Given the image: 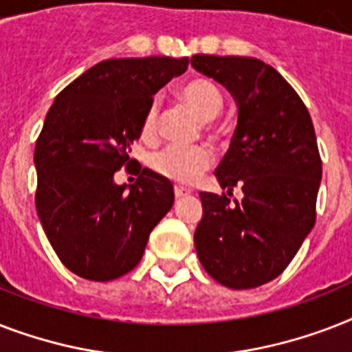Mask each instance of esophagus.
I'll return each instance as SVG.
<instances>
[{"label": "esophagus", "instance_id": "1", "mask_svg": "<svg viewBox=\"0 0 352 352\" xmlns=\"http://www.w3.org/2000/svg\"><path fill=\"white\" fill-rule=\"evenodd\" d=\"M173 192H175L177 199H181V197H184V195H188V193H190V190H186V188H182V186H175L173 188Z\"/></svg>", "mask_w": 352, "mask_h": 352}]
</instances>
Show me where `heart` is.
Here are the masks:
<instances>
[{"instance_id":"obj_1","label":"heart","mask_w":352,"mask_h":352,"mask_svg":"<svg viewBox=\"0 0 352 352\" xmlns=\"http://www.w3.org/2000/svg\"><path fill=\"white\" fill-rule=\"evenodd\" d=\"M181 96L204 120H212L223 109L221 89L208 78H193L186 82L182 85ZM157 127H159V107L153 102L144 113L142 126H140L142 137L151 138L157 133ZM210 162H212V153L204 146L170 144L151 157V168L159 175L181 184H192L197 181Z\"/></svg>"}]
</instances>
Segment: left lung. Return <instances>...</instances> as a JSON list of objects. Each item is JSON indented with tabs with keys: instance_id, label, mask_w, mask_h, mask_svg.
Returning <instances> with one entry per match:
<instances>
[{
	"instance_id": "8db88e82",
	"label": "left lung",
	"mask_w": 352,
	"mask_h": 352,
	"mask_svg": "<svg viewBox=\"0 0 352 352\" xmlns=\"http://www.w3.org/2000/svg\"><path fill=\"white\" fill-rule=\"evenodd\" d=\"M192 65L225 85L239 106L230 149L215 170L228 193H201L197 256L217 283L256 289L289 267L316 223V133L300 95L268 63L195 54ZM235 186L243 199L230 204Z\"/></svg>"
}]
</instances>
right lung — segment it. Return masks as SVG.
I'll return each instance as SVG.
<instances>
[{
	"mask_svg": "<svg viewBox=\"0 0 352 352\" xmlns=\"http://www.w3.org/2000/svg\"><path fill=\"white\" fill-rule=\"evenodd\" d=\"M188 58H113L54 98L36 140V212L60 261L76 276L111 281L137 267L173 186L129 159L153 95L188 69ZM141 173L129 192L112 175Z\"/></svg>",
	"mask_w": 352,
	"mask_h": 352,
	"instance_id": "right-lung-1",
	"label": "right lung"
}]
</instances>
